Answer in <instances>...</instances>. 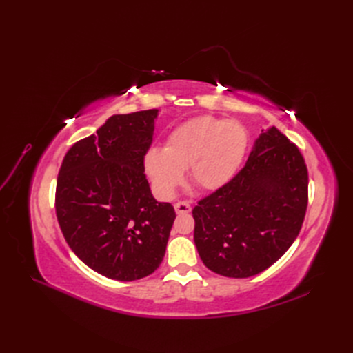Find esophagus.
I'll return each mask as SVG.
<instances>
[{
  "mask_svg": "<svg viewBox=\"0 0 353 353\" xmlns=\"http://www.w3.org/2000/svg\"><path fill=\"white\" fill-rule=\"evenodd\" d=\"M191 210V205L188 200H179L175 203V212L178 215H184V213H188Z\"/></svg>",
  "mask_w": 353,
  "mask_h": 353,
  "instance_id": "esophagus-1",
  "label": "esophagus"
}]
</instances>
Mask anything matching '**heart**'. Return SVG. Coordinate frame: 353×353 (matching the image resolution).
<instances>
[{"label":"heart","instance_id":"1","mask_svg":"<svg viewBox=\"0 0 353 353\" xmlns=\"http://www.w3.org/2000/svg\"><path fill=\"white\" fill-rule=\"evenodd\" d=\"M248 147L241 125L200 116L176 126L165 148L152 147L144 154V169L156 194L170 199L188 169L191 183L216 190L236 174Z\"/></svg>","mask_w":353,"mask_h":353}]
</instances>
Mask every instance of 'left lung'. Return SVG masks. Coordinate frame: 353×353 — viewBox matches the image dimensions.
Listing matches in <instances>:
<instances>
[{
    "instance_id": "1",
    "label": "left lung",
    "mask_w": 353,
    "mask_h": 353,
    "mask_svg": "<svg viewBox=\"0 0 353 353\" xmlns=\"http://www.w3.org/2000/svg\"><path fill=\"white\" fill-rule=\"evenodd\" d=\"M307 181L297 145L275 126L262 132L240 172L193 209L203 263L230 279L270 268L302 228Z\"/></svg>"
}]
</instances>
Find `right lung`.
Instances as JSON below:
<instances>
[{"instance_id":"right-lung-1","label":"right lung","mask_w":353,"mask_h":353,"mask_svg":"<svg viewBox=\"0 0 353 353\" xmlns=\"http://www.w3.org/2000/svg\"><path fill=\"white\" fill-rule=\"evenodd\" d=\"M157 109L113 114L66 153L56 213L69 248L108 279L135 281L162 263L175 210L154 200L144 174Z\"/></svg>"}]
</instances>
